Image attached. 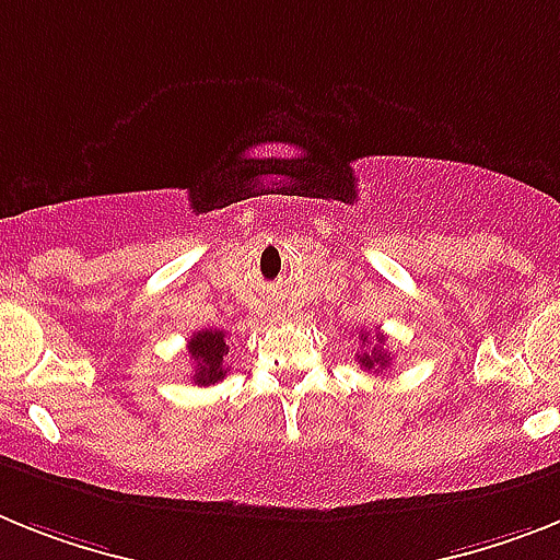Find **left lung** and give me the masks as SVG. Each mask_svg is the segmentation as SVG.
I'll use <instances>...</instances> for the list:
<instances>
[{
  "label": "left lung",
  "instance_id": "obj_1",
  "mask_svg": "<svg viewBox=\"0 0 560 560\" xmlns=\"http://www.w3.org/2000/svg\"><path fill=\"white\" fill-rule=\"evenodd\" d=\"M361 341H368V332H361ZM359 364L364 370H384V368H387L389 355H387V350H384V336H382V332L375 336V347H373V350L361 352Z\"/></svg>",
  "mask_w": 560,
  "mask_h": 560
}]
</instances>
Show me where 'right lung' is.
I'll use <instances>...</instances> for the list:
<instances>
[{"label":"right lung","instance_id":"1","mask_svg":"<svg viewBox=\"0 0 560 560\" xmlns=\"http://www.w3.org/2000/svg\"><path fill=\"white\" fill-rule=\"evenodd\" d=\"M187 352H190L196 373L190 375L192 382L201 387L219 384L228 375L224 368V355H228V336L222 330H199L192 332L187 341Z\"/></svg>","mask_w":560,"mask_h":560}]
</instances>
